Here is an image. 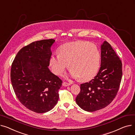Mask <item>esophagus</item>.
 <instances>
[{
	"label": "esophagus",
	"instance_id": "esophagus-1",
	"mask_svg": "<svg viewBox=\"0 0 135 135\" xmlns=\"http://www.w3.org/2000/svg\"><path fill=\"white\" fill-rule=\"evenodd\" d=\"M62 85H63V86H67L70 85V84L69 83H67L66 81H64V82H63Z\"/></svg>",
	"mask_w": 135,
	"mask_h": 135
}]
</instances>
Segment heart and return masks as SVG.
Masks as SVG:
<instances>
[{"label":"heart","mask_w":135,"mask_h":135,"mask_svg":"<svg viewBox=\"0 0 135 135\" xmlns=\"http://www.w3.org/2000/svg\"><path fill=\"white\" fill-rule=\"evenodd\" d=\"M101 60V52L96 45L78 41L62 45L59 54L51 56L49 64L56 75H61L68 66L72 77L81 81H88L97 75Z\"/></svg>","instance_id":"b5f03b06"}]
</instances>
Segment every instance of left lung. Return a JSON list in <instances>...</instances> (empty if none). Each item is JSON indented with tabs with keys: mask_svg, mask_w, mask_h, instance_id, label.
<instances>
[{
	"mask_svg": "<svg viewBox=\"0 0 135 135\" xmlns=\"http://www.w3.org/2000/svg\"><path fill=\"white\" fill-rule=\"evenodd\" d=\"M122 75L121 60L110 44L104 41L101 45L100 68L93 79L80 85L76 103L91 112L107 107L118 93Z\"/></svg>",
	"mask_w": 135,
	"mask_h": 135,
	"instance_id": "left-lung-1",
	"label": "left lung"
}]
</instances>
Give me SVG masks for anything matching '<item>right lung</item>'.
<instances>
[{
	"label": "right lung",
	"instance_id": "obj_1",
	"mask_svg": "<svg viewBox=\"0 0 135 135\" xmlns=\"http://www.w3.org/2000/svg\"><path fill=\"white\" fill-rule=\"evenodd\" d=\"M55 40L44 39L21 49L11 67V81L20 102L32 111L51 110L59 98L62 81L48 68Z\"/></svg>",
	"mask_w": 135,
	"mask_h": 135
}]
</instances>
